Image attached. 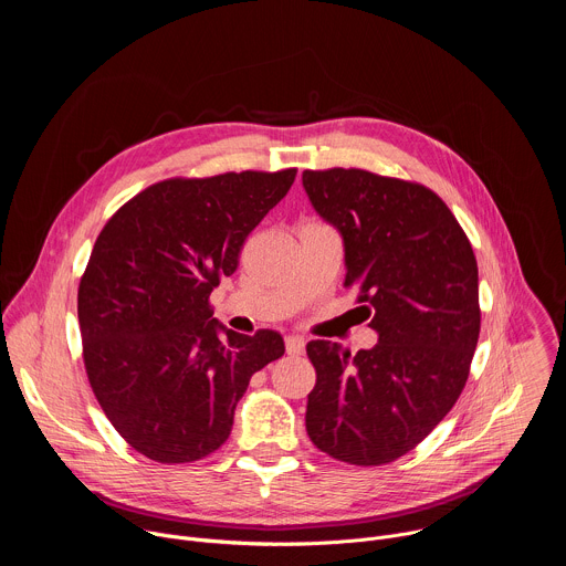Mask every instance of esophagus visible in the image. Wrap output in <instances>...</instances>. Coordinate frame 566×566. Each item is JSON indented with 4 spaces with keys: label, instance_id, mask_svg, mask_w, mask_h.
<instances>
[{
    "label": "esophagus",
    "instance_id": "34e87169",
    "mask_svg": "<svg viewBox=\"0 0 566 566\" xmlns=\"http://www.w3.org/2000/svg\"><path fill=\"white\" fill-rule=\"evenodd\" d=\"M284 345H286L289 356H302L304 354V338H300V336H289L284 340Z\"/></svg>",
    "mask_w": 566,
    "mask_h": 566
}]
</instances>
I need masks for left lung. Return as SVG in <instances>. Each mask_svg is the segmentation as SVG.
<instances>
[{
	"label": "left lung",
	"instance_id": "8db88e82",
	"mask_svg": "<svg viewBox=\"0 0 566 566\" xmlns=\"http://www.w3.org/2000/svg\"><path fill=\"white\" fill-rule=\"evenodd\" d=\"M315 212L345 244V286L378 334L356 356L311 340L306 402L313 446L352 465L415 450L452 410L479 340V275L470 241L430 188L356 168L304 170Z\"/></svg>",
	"mask_w": 566,
	"mask_h": 566
}]
</instances>
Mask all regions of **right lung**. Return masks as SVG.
Segmentation results:
<instances>
[{"label":"right lung","mask_w":566,"mask_h":566,"mask_svg":"<svg viewBox=\"0 0 566 566\" xmlns=\"http://www.w3.org/2000/svg\"><path fill=\"white\" fill-rule=\"evenodd\" d=\"M295 172L160 181L101 230L77 286L85 369L105 417L147 459L219 450L251 376L284 354L277 332L219 325L208 300Z\"/></svg>","instance_id":"1"}]
</instances>
